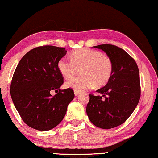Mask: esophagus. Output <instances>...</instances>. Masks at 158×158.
Wrapping results in <instances>:
<instances>
[{"instance_id": "esophagus-1", "label": "esophagus", "mask_w": 158, "mask_h": 158, "mask_svg": "<svg viewBox=\"0 0 158 158\" xmlns=\"http://www.w3.org/2000/svg\"><path fill=\"white\" fill-rule=\"evenodd\" d=\"M79 94H80V92H78V91H74V95H75L76 96H79Z\"/></svg>"}]
</instances>
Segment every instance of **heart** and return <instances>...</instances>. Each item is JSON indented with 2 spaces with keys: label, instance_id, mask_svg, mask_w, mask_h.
<instances>
[{
  "label": "heart",
  "instance_id": "1",
  "mask_svg": "<svg viewBox=\"0 0 158 158\" xmlns=\"http://www.w3.org/2000/svg\"><path fill=\"white\" fill-rule=\"evenodd\" d=\"M71 61L62 58L57 62V69L65 79H71L81 69V77L67 81L64 86L74 91L81 92L92 86L103 87L109 81L113 66L112 60L100 51L89 48L74 51L71 54Z\"/></svg>",
  "mask_w": 158,
  "mask_h": 158
}]
</instances>
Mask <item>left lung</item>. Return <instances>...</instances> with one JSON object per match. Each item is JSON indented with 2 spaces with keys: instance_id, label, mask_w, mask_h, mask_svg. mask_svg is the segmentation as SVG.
<instances>
[{
  "instance_id": "obj_1",
  "label": "left lung",
  "mask_w": 158,
  "mask_h": 158,
  "mask_svg": "<svg viewBox=\"0 0 158 158\" xmlns=\"http://www.w3.org/2000/svg\"><path fill=\"white\" fill-rule=\"evenodd\" d=\"M106 53L112 60L113 73L106 85L90 94L86 112L93 124L109 130L125 122L139 102V70L135 61L124 50L113 45L94 46Z\"/></svg>"
}]
</instances>
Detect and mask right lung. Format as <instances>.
<instances>
[{
    "label": "right lung",
    "instance_id": "add662e5",
    "mask_svg": "<svg viewBox=\"0 0 158 158\" xmlns=\"http://www.w3.org/2000/svg\"><path fill=\"white\" fill-rule=\"evenodd\" d=\"M65 48L45 45L29 51L15 69L10 87L12 102L28 127L48 131L57 126L73 99L72 89L60 90L63 78L57 69ZM57 92L51 96L50 91Z\"/></svg>",
    "mask_w": 158,
    "mask_h": 158
}]
</instances>
